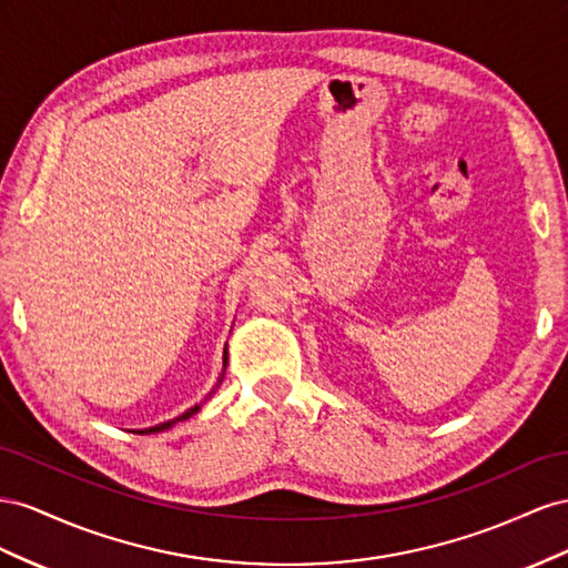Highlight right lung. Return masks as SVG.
<instances>
[{
	"label": "right lung",
	"mask_w": 568,
	"mask_h": 568,
	"mask_svg": "<svg viewBox=\"0 0 568 568\" xmlns=\"http://www.w3.org/2000/svg\"><path fill=\"white\" fill-rule=\"evenodd\" d=\"M225 366H229V345H225V349H223V371H221V378H219V383H216L214 390L204 397V402H206V399H212V395L219 390V385H221V381H223V374H225ZM204 402L194 404V407H190L185 414H181V416H178V418L164 420V424H156V426H152V428H144V430H133V433H140V435H150V433H161V430H169L171 426H175V424H178V420H185V418H190V416L197 414V412L202 409V404H204Z\"/></svg>",
	"instance_id": "1"
}]
</instances>
